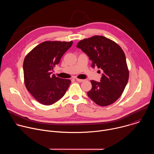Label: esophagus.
<instances>
[{"label":"esophagus","mask_w":154,"mask_h":154,"mask_svg":"<svg viewBox=\"0 0 154 154\" xmlns=\"http://www.w3.org/2000/svg\"><path fill=\"white\" fill-rule=\"evenodd\" d=\"M75 80H76L77 82H82L84 81V80H83V79H77V78H76Z\"/></svg>","instance_id":"34e87169"}]
</instances>
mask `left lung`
Here are the masks:
<instances>
[{
	"mask_svg": "<svg viewBox=\"0 0 154 154\" xmlns=\"http://www.w3.org/2000/svg\"><path fill=\"white\" fill-rule=\"evenodd\" d=\"M80 49L92 61L91 66L101 69L103 73L100 82L91 80V90L88 97L100 106L116 102L122 94L128 80L125 55L113 41L102 36H94L79 42Z\"/></svg>",
	"mask_w": 154,
	"mask_h": 154,
	"instance_id": "obj_1",
	"label": "left lung"
}]
</instances>
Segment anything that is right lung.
Listing matches in <instances>:
<instances>
[{"label": "right lung", "instance_id": "right-lung-1", "mask_svg": "<svg viewBox=\"0 0 154 154\" xmlns=\"http://www.w3.org/2000/svg\"><path fill=\"white\" fill-rule=\"evenodd\" d=\"M72 41H45L26 57L23 63L27 90L39 103L52 105L63 97L71 83L52 75L55 65L72 46Z\"/></svg>", "mask_w": 154, "mask_h": 154}]
</instances>
